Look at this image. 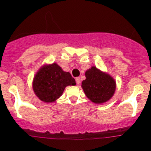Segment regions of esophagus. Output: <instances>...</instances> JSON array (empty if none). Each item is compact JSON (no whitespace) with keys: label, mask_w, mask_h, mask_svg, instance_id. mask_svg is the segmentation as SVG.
Masks as SVG:
<instances>
[{"label":"esophagus","mask_w":151,"mask_h":151,"mask_svg":"<svg viewBox=\"0 0 151 151\" xmlns=\"http://www.w3.org/2000/svg\"><path fill=\"white\" fill-rule=\"evenodd\" d=\"M75 80H76V83H77V85L80 84V77H77V78L75 79Z\"/></svg>","instance_id":"esophagus-1"}]
</instances>
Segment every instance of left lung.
<instances>
[{
	"mask_svg": "<svg viewBox=\"0 0 151 151\" xmlns=\"http://www.w3.org/2000/svg\"><path fill=\"white\" fill-rule=\"evenodd\" d=\"M85 79L82 82V88L85 96L92 102L101 104L111 99L116 89L113 77L96 66L85 71Z\"/></svg>",
	"mask_w": 151,
	"mask_h": 151,
	"instance_id": "obj_1",
	"label": "left lung"
}]
</instances>
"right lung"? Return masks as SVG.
<instances>
[{
    "label": "right lung",
    "instance_id": "1",
    "mask_svg": "<svg viewBox=\"0 0 151 151\" xmlns=\"http://www.w3.org/2000/svg\"><path fill=\"white\" fill-rule=\"evenodd\" d=\"M76 82L68 71L56 63L45 64L37 71L33 80V90L36 96L45 103L55 102L68 85Z\"/></svg>",
    "mask_w": 151,
    "mask_h": 151
}]
</instances>
